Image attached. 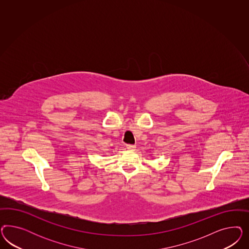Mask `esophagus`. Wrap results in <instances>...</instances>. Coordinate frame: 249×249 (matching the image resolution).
<instances>
[{"label":"esophagus","instance_id":"esophagus-1","mask_svg":"<svg viewBox=\"0 0 249 249\" xmlns=\"http://www.w3.org/2000/svg\"><path fill=\"white\" fill-rule=\"evenodd\" d=\"M127 149H128V151H135L136 146L135 145L128 144V145H127Z\"/></svg>","mask_w":249,"mask_h":249}]
</instances>
